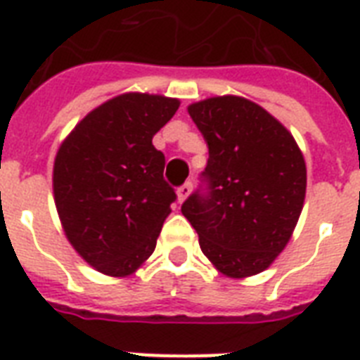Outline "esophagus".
Here are the masks:
<instances>
[{"mask_svg":"<svg viewBox=\"0 0 360 360\" xmlns=\"http://www.w3.org/2000/svg\"><path fill=\"white\" fill-rule=\"evenodd\" d=\"M189 193H191V182H186L184 186H180V188H178V191H176L178 202H184V200L189 197Z\"/></svg>","mask_w":360,"mask_h":360,"instance_id":"34e87169","label":"esophagus"}]
</instances>
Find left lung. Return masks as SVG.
<instances>
[{"label": "left lung", "instance_id": "1", "mask_svg": "<svg viewBox=\"0 0 360 360\" xmlns=\"http://www.w3.org/2000/svg\"><path fill=\"white\" fill-rule=\"evenodd\" d=\"M188 113L208 143V195H191L182 214L217 271L230 278L262 273L283 252L303 210V152L273 115L241 96L200 100Z\"/></svg>", "mask_w": 360, "mask_h": 360}]
</instances>
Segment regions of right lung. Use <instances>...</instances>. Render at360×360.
Instances as JSON below:
<instances>
[{
	"mask_svg": "<svg viewBox=\"0 0 360 360\" xmlns=\"http://www.w3.org/2000/svg\"><path fill=\"white\" fill-rule=\"evenodd\" d=\"M180 108L162 94L124 93L66 135L53 162V198L66 240L89 266L128 277L156 249L174 189L152 145Z\"/></svg>",
	"mask_w": 360,
	"mask_h": 360,
	"instance_id": "right-lung-1",
	"label": "right lung"
}]
</instances>
